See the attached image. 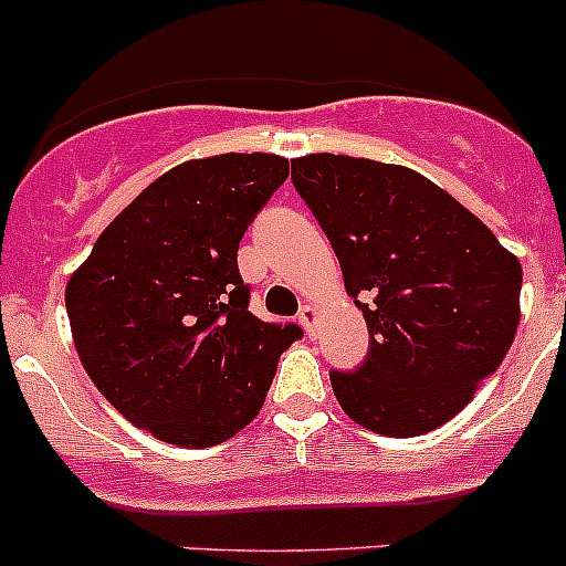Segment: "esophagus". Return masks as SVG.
Wrapping results in <instances>:
<instances>
[{
    "instance_id": "esophagus-1",
    "label": "esophagus",
    "mask_w": 566,
    "mask_h": 566,
    "mask_svg": "<svg viewBox=\"0 0 566 566\" xmlns=\"http://www.w3.org/2000/svg\"><path fill=\"white\" fill-rule=\"evenodd\" d=\"M315 321H317V310H315V306H310V304L301 306L298 323L306 328V334H310V337H312V334H315Z\"/></svg>"
}]
</instances>
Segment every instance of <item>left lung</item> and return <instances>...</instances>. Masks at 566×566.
I'll return each instance as SVG.
<instances>
[{
    "instance_id": "obj_1",
    "label": "left lung",
    "mask_w": 566,
    "mask_h": 566,
    "mask_svg": "<svg viewBox=\"0 0 566 566\" xmlns=\"http://www.w3.org/2000/svg\"><path fill=\"white\" fill-rule=\"evenodd\" d=\"M290 179L326 232L370 334L356 370L328 373L339 406L384 437L434 431L512 348L517 256L453 196L403 166L306 155L293 160Z\"/></svg>"
}]
</instances>
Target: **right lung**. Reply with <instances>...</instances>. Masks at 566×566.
Masks as SVG:
<instances>
[{
  "label": "right lung",
  "instance_id": "1",
  "mask_svg": "<svg viewBox=\"0 0 566 566\" xmlns=\"http://www.w3.org/2000/svg\"><path fill=\"white\" fill-rule=\"evenodd\" d=\"M290 174L276 155H221L163 174L69 279L76 354L137 429L212 448L262 409L295 323L249 312L238 249Z\"/></svg>",
  "mask_w": 566,
  "mask_h": 566
}]
</instances>
